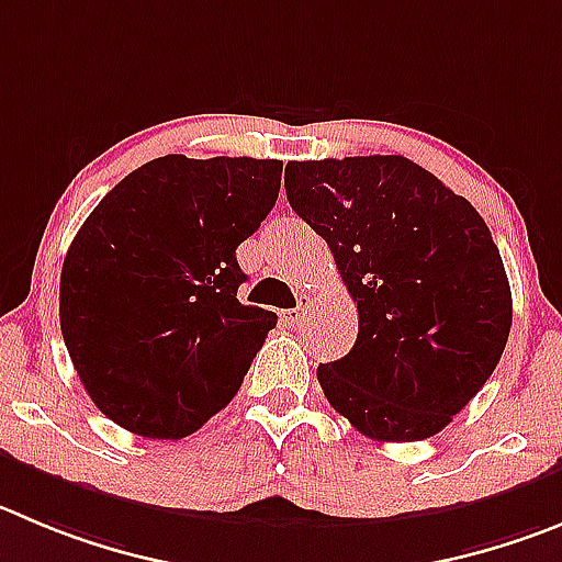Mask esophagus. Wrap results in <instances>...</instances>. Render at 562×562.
Wrapping results in <instances>:
<instances>
[{
    "label": "esophagus",
    "instance_id": "esophagus-1",
    "mask_svg": "<svg viewBox=\"0 0 562 562\" xmlns=\"http://www.w3.org/2000/svg\"><path fill=\"white\" fill-rule=\"evenodd\" d=\"M307 313H311V296H302V302H299V307H293V311H282L280 318L285 324H302L307 318Z\"/></svg>",
    "mask_w": 562,
    "mask_h": 562
}]
</instances>
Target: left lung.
<instances>
[{
	"mask_svg": "<svg viewBox=\"0 0 562 562\" xmlns=\"http://www.w3.org/2000/svg\"><path fill=\"white\" fill-rule=\"evenodd\" d=\"M285 193L358 302L352 352L318 363L327 402L374 440L440 432L510 335V282L487 224L402 155L293 160Z\"/></svg>",
	"mask_w": 562,
	"mask_h": 562,
	"instance_id": "left-lung-1",
	"label": "left lung"
}]
</instances>
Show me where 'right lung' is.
Segmentation results:
<instances>
[{"label": "right lung", "instance_id": "1", "mask_svg": "<svg viewBox=\"0 0 562 562\" xmlns=\"http://www.w3.org/2000/svg\"><path fill=\"white\" fill-rule=\"evenodd\" d=\"M282 162L166 155L124 177L75 235L60 329L93 405L144 438H186L238 393L277 313L240 305L235 249Z\"/></svg>", "mask_w": 562, "mask_h": 562}]
</instances>
